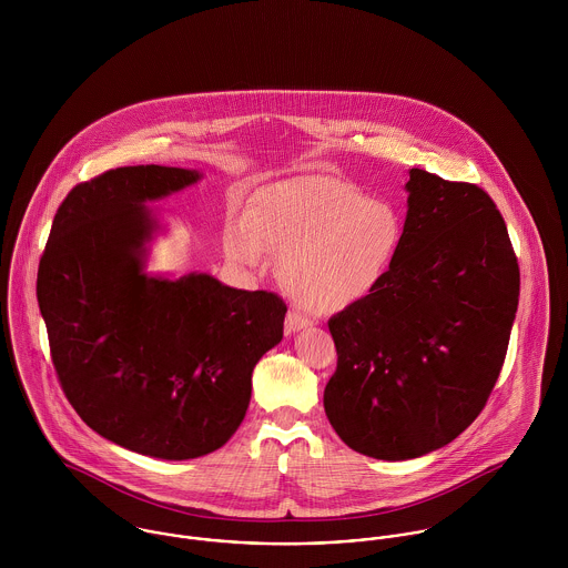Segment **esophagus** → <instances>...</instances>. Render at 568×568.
<instances>
[{"mask_svg":"<svg viewBox=\"0 0 568 568\" xmlns=\"http://www.w3.org/2000/svg\"><path fill=\"white\" fill-rule=\"evenodd\" d=\"M313 322L308 320V317H304L302 313H288L286 315V324H284V329H286V334H295V332H300V329H306V327H311Z\"/></svg>","mask_w":568,"mask_h":568,"instance_id":"34e87169","label":"esophagus"}]
</instances>
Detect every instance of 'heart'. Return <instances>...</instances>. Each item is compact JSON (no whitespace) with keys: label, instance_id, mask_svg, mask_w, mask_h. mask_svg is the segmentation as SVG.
Instances as JSON below:
<instances>
[{"label":"heart","instance_id":"1","mask_svg":"<svg viewBox=\"0 0 568 568\" xmlns=\"http://www.w3.org/2000/svg\"><path fill=\"white\" fill-rule=\"evenodd\" d=\"M405 241L400 212L336 176H302L271 187L257 207L225 225L232 262L262 268L282 257L286 288L320 313L369 300L392 275Z\"/></svg>","mask_w":568,"mask_h":568}]
</instances>
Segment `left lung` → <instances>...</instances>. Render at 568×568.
<instances>
[{
  "label": "left lung",
  "instance_id": "8db88e82",
  "mask_svg": "<svg viewBox=\"0 0 568 568\" xmlns=\"http://www.w3.org/2000/svg\"><path fill=\"white\" fill-rule=\"evenodd\" d=\"M387 282L334 315L325 415L356 453L405 462L450 444L486 406L518 308L505 221L479 185L419 168Z\"/></svg>",
  "mask_w": 568,
  "mask_h": 568
}]
</instances>
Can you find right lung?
<instances>
[{
  "mask_svg": "<svg viewBox=\"0 0 568 568\" xmlns=\"http://www.w3.org/2000/svg\"><path fill=\"white\" fill-rule=\"evenodd\" d=\"M199 170L129 165L77 185L39 262L37 300L61 387L82 422L140 455L183 462L241 426L255 363L282 341L286 304L207 273L146 271L162 230L151 201Z\"/></svg>",
  "mask_w": 568,
  "mask_h": 568,
  "instance_id": "add662e5",
  "label": "right lung"
}]
</instances>
